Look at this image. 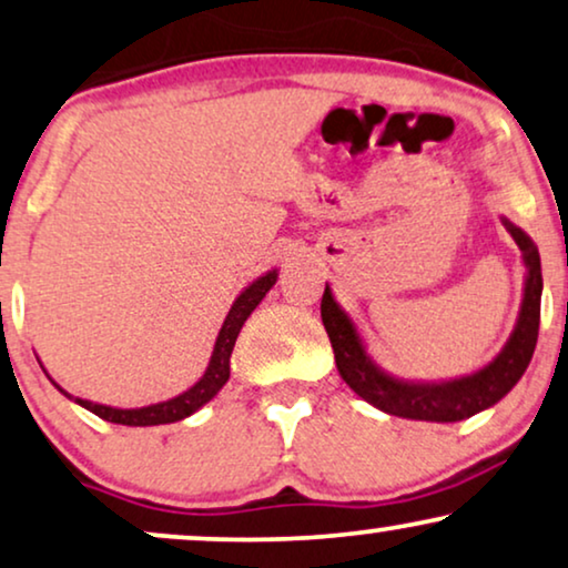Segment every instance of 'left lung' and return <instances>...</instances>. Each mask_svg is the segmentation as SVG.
Masks as SVG:
<instances>
[{"label": "left lung", "instance_id": "8db88e82", "mask_svg": "<svg viewBox=\"0 0 568 568\" xmlns=\"http://www.w3.org/2000/svg\"><path fill=\"white\" fill-rule=\"evenodd\" d=\"M506 232L511 234L521 250L525 261V294L517 326H514L509 342L480 371L462 375L452 381H404L386 373L375 359L367 355V347L359 336L355 321L338 305L334 292L326 284L321 300V318L334 347L338 375L357 396H363L375 409L386 415L425 419V423H459L477 415V412L493 407L517 386L525 375L529 359H532L537 344V328H540V297H542V271L540 253L527 232L517 224L500 216Z\"/></svg>", "mask_w": 568, "mask_h": 568}]
</instances>
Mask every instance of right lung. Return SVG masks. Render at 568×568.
<instances>
[{"label":"right lung","mask_w":568,"mask_h":568,"mask_svg":"<svg viewBox=\"0 0 568 568\" xmlns=\"http://www.w3.org/2000/svg\"><path fill=\"white\" fill-rule=\"evenodd\" d=\"M278 271H268V274L257 276L253 284H247L245 290L240 292V297L232 302L230 313H226L224 326H221L216 344H213L209 367L201 375V381L195 386H190L187 392H182L180 396H172V399L159 402V404H149V407H135V409H122V407H109V404H99V402H88L80 399V396H72L64 392L62 386L54 378H49L57 386L59 394H64L68 399H72L80 407H85L93 415H99L106 423H116V425H130V428H149V425H166V423H176V419H185L190 415H195L203 404H209L213 396H216L224 383L230 381V357L234 349V342H237L242 326L250 318V313L261 305V300L266 297L271 286L276 284ZM47 373V371H43ZM49 375V373H47Z\"/></svg>","instance_id":"add662e5"}]
</instances>
